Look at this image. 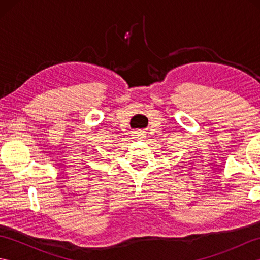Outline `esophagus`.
Returning a JSON list of instances; mask_svg holds the SVG:
<instances>
[{
  "label": "esophagus",
  "mask_w": 260,
  "mask_h": 260,
  "mask_svg": "<svg viewBox=\"0 0 260 260\" xmlns=\"http://www.w3.org/2000/svg\"><path fill=\"white\" fill-rule=\"evenodd\" d=\"M134 136L136 137L137 140H143V139H145V134H144V132H142V131H139V132H135L134 133Z\"/></svg>",
  "instance_id": "1"
}]
</instances>
